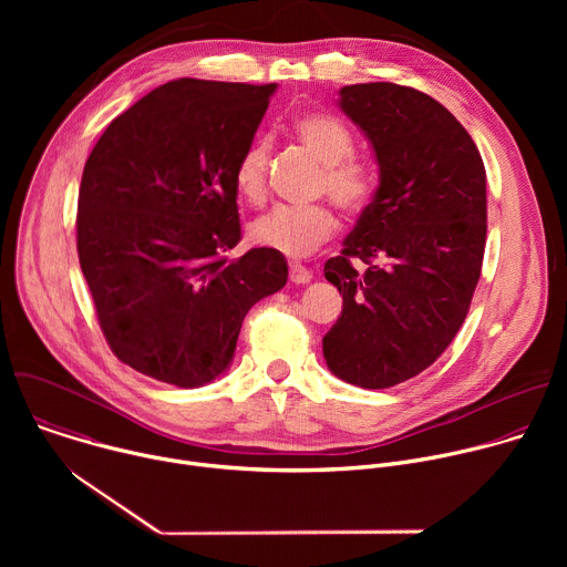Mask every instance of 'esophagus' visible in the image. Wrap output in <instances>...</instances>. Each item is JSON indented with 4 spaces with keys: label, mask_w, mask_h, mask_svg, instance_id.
Masks as SVG:
<instances>
[{
    "label": "esophagus",
    "mask_w": 567,
    "mask_h": 567,
    "mask_svg": "<svg viewBox=\"0 0 567 567\" xmlns=\"http://www.w3.org/2000/svg\"><path fill=\"white\" fill-rule=\"evenodd\" d=\"M311 278H313V276H311V271H309L307 267H302V265H298V262H291V265H289V280H291V282H296V285H307Z\"/></svg>",
    "instance_id": "34e87169"
}]
</instances>
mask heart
<instances>
[{"label":"heart","mask_w":567,"mask_h":567,"mask_svg":"<svg viewBox=\"0 0 567 567\" xmlns=\"http://www.w3.org/2000/svg\"><path fill=\"white\" fill-rule=\"evenodd\" d=\"M293 134L307 145L322 166L318 177V193L346 213L357 215L365 210L377 193V173L365 161L352 158V132L330 114H302L293 121ZM269 143L254 141L239 154L233 184L239 197L251 204H262L267 197ZM337 230V217L326 204L311 206H278L251 226V239L258 247L276 251L285 258H307Z\"/></svg>","instance_id":"b5f03b06"}]
</instances>
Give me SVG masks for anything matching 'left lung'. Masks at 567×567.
<instances>
[{
    "label": "left lung",
    "instance_id": "8db88e82",
    "mask_svg": "<svg viewBox=\"0 0 567 567\" xmlns=\"http://www.w3.org/2000/svg\"><path fill=\"white\" fill-rule=\"evenodd\" d=\"M339 94L372 143L379 186L326 262L343 311L322 357L339 379L381 390L426 370L462 328L487 239V173L468 132L429 94L394 83Z\"/></svg>",
    "mask_w": 567,
    "mask_h": 567
}]
</instances>
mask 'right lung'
<instances>
[{"label": "right lung", "mask_w": 567, "mask_h": 567, "mask_svg": "<svg viewBox=\"0 0 567 567\" xmlns=\"http://www.w3.org/2000/svg\"><path fill=\"white\" fill-rule=\"evenodd\" d=\"M271 85L179 78L116 116L78 195V260L112 352L179 388L219 377L241 320L287 282L285 256L239 237L233 171Z\"/></svg>", "instance_id": "add662e5"}]
</instances>
